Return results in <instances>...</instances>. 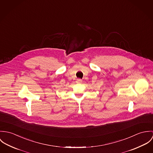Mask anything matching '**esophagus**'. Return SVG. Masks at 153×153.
Returning <instances> with one entry per match:
<instances>
[{
	"mask_svg": "<svg viewBox=\"0 0 153 153\" xmlns=\"http://www.w3.org/2000/svg\"><path fill=\"white\" fill-rule=\"evenodd\" d=\"M76 83H82V79H77V81H76Z\"/></svg>",
	"mask_w": 153,
	"mask_h": 153,
	"instance_id": "1",
	"label": "esophagus"
}]
</instances>
